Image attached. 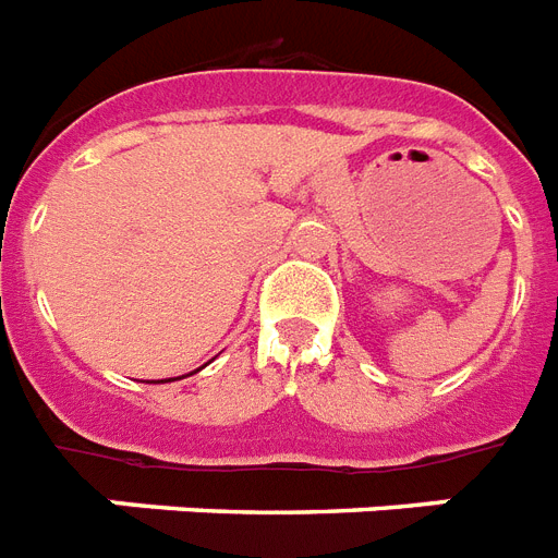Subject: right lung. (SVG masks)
Segmentation results:
<instances>
[{
  "instance_id": "1",
  "label": "right lung",
  "mask_w": 558,
  "mask_h": 558,
  "mask_svg": "<svg viewBox=\"0 0 558 558\" xmlns=\"http://www.w3.org/2000/svg\"><path fill=\"white\" fill-rule=\"evenodd\" d=\"M158 383H167V380H158Z\"/></svg>"
}]
</instances>
